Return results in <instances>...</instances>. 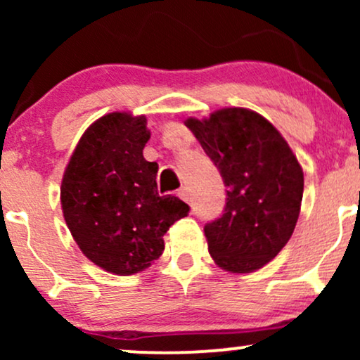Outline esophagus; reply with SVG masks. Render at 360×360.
<instances>
[{
    "label": "esophagus",
    "mask_w": 360,
    "mask_h": 360,
    "mask_svg": "<svg viewBox=\"0 0 360 360\" xmlns=\"http://www.w3.org/2000/svg\"><path fill=\"white\" fill-rule=\"evenodd\" d=\"M177 196H179L183 201H186V203H189V201H191V193H189V189L186 188V186L177 189Z\"/></svg>",
    "instance_id": "esophagus-1"
}]
</instances>
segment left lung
I'll list each match as a JSON object with an SVG mask.
<instances>
[{
    "mask_svg": "<svg viewBox=\"0 0 360 360\" xmlns=\"http://www.w3.org/2000/svg\"><path fill=\"white\" fill-rule=\"evenodd\" d=\"M186 127L229 188L223 214L205 225L210 254L225 271L260 269L295 232L304 186L298 159L255 111L223 108Z\"/></svg>",
    "mask_w": 360,
    "mask_h": 360,
    "instance_id": "left-lung-1",
    "label": "left lung"
}]
</instances>
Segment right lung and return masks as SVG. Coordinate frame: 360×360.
Returning <instances> with one entry per match:
<instances>
[{"label":"right lung","instance_id":"obj_1","mask_svg":"<svg viewBox=\"0 0 360 360\" xmlns=\"http://www.w3.org/2000/svg\"><path fill=\"white\" fill-rule=\"evenodd\" d=\"M146 117L108 113L82 134L60 186L64 220L82 254L101 269L130 276L164 250V233L189 213L157 191V162L143 159Z\"/></svg>","mask_w":360,"mask_h":360}]
</instances>
